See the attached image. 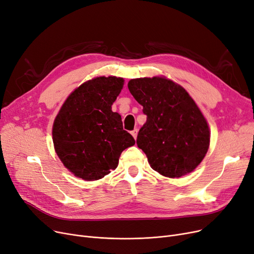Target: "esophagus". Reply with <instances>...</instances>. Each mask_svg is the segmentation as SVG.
<instances>
[{
    "mask_svg": "<svg viewBox=\"0 0 254 254\" xmlns=\"http://www.w3.org/2000/svg\"><path fill=\"white\" fill-rule=\"evenodd\" d=\"M130 134L131 135H133V137L136 139L137 138V135H138V129L137 128H135V129H133V130H131L130 131Z\"/></svg>",
    "mask_w": 254,
    "mask_h": 254,
    "instance_id": "34e87169",
    "label": "esophagus"
}]
</instances>
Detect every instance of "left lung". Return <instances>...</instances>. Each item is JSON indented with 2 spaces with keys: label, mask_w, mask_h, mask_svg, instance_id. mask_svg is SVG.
<instances>
[{
  "label": "left lung",
  "mask_w": 254,
  "mask_h": 254,
  "mask_svg": "<svg viewBox=\"0 0 254 254\" xmlns=\"http://www.w3.org/2000/svg\"><path fill=\"white\" fill-rule=\"evenodd\" d=\"M127 87L146 115L137 145L151 168L167 178L193 171L208 149L209 129L188 92L160 76L133 79Z\"/></svg>",
  "instance_id": "8db88e82"
}]
</instances>
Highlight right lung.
I'll list each match as a JSON object with an SVG mask.
<instances>
[{
  "label": "right lung",
  "instance_id": "1",
  "mask_svg": "<svg viewBox=\"0 0 254 254\" xmlns=\"http://www.w3.org/2000/svg\"><path fill=\"white\" fill-rule=\"evenodd\" d=\"M124 79L98 76L67 97L54 121L53 142L64 166L85 181H96L118 165L120 153L135 144L112 105Z\"/></svg>",
  "mask_w": 254,
  "mask_h": 254
}]
</instances>
